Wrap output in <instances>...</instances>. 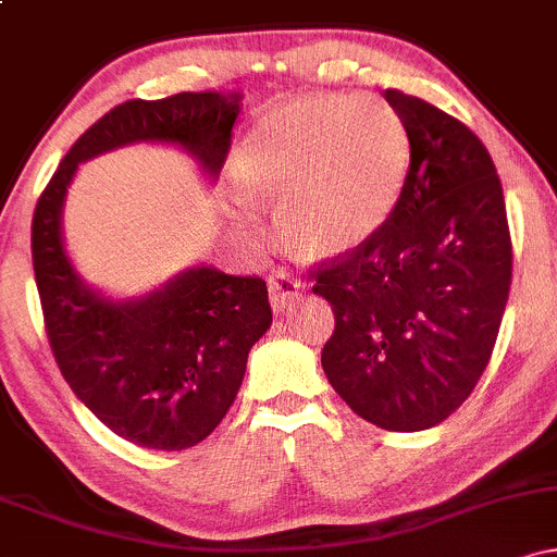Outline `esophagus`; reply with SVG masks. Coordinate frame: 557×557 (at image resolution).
<instances>
[{"mask_svg":"<svg viewBox=\"0 0 557 557\" xmlns=\"http://www.w3.org/2000/svg\"><path fill=\"white\" fill-rule=\"evenodd\" d=\"M300 293H304V283H300V280H296V277H290V274L277 272V274H272V277H270L272 309L280 311V314L296 306Z\"/></svg>","mask_w":557,"mask_h":557,"instance_id":"34e87169","label":"esophagus"}]
</instances>
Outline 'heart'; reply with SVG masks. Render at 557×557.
<instances>
[{"mask_svg":"<svg viewBox=\"0 0 557 557\" xmlns=\"http://www.w3.org/2000/svg\"><path fill=\"white\" fill-rule=\"evenodd\" d=\"M408 133L376 96L319 94L274 110L243 144L238 185L277 207L304 257H341L380 233L406 183Z\"/></svg>","mask_w":557,"mask_h":557,"instance_id":"b5f03b06","label":"heart"}]
</instances>
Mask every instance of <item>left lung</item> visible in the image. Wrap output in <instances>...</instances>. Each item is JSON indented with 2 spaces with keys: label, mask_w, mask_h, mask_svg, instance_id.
I'll return each mask as SVG.
<instances>
[{
  "label": "left lung",
  "mask_w": 557,
  "mask_h": 557,
  "mask_svg": "<svg viewBox=\"0 0 557 557\" xmlns=\"http://www.w3.org/2000/svg\"><path fill=\"white\" fill-rule=\"evenodd\" d=\"M411 144L393 214L309 277L335 332L322 367L335 393L387 432L440 424L487 369L513 251L490 151L461 120L387 88Z\"/></svg>",
  "instance_id": "1"
}]
</instances>
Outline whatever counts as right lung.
Masks as SVG:
<instances>
[{"label": "right lung", "instance_id": "right-lung-1", "mask_svg": "<svg viewBox=\"0 0 557 557\" xmlns=\"http://www.w3.org/2000/svg\"><path fill=\"white\" fill-rule=\"evenodd\" d=\"M240 99L183 91L123 101L75 140L36 203L30 253L57 367L101 424L151 450L194 447L225 419L248 350L272 324L267 283L201 264L144 298L101 296L83 283L65 253L67 185L81 162L131 144L183 146L216 177Z\"/></svg>", "mask_w": 557, "mask_h": 557}]
</instances>
